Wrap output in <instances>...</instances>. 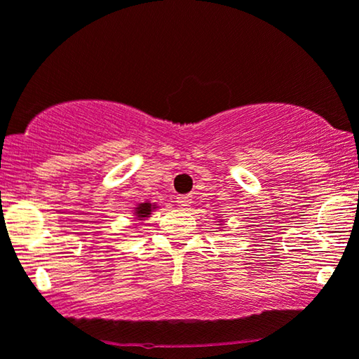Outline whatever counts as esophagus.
Returning <instances> with one entry per match:
<instances>
[{
    "mask_svg": "<svg viewBox=\"0 0 359 359\" xmlns=\"http://www.w3.org/2000/svg\"><path fill=\"white\" fill-rule=\"evenodd\" d=\"M177 205L180 208H189L192 205V195H180V197H177Z\"/></svg>",
    "mask_w": 359,
    "mask_h": 359,
    "instance_id": "esophagus-1",
    "label": "esophagus"
}]
</instances>
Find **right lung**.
I'll return each mask as SVG.
<instances>
[{
  "label": "right lung",
  "mask_w": 359,
  "mask_h": 359,
  "mask_svg": "<svg viewBox=\"0 0 359 359\" xmlns=\"http://www.w3.org/2000/svg\"><path fill=\"white\" fill-rule=\"evenodd\" d=\"M154 208H157L156 205H152V203H149V202H146V203H140L136 207V210H135V215H136V218H140V219H142V218H147L151 215V212Z\"/></svg>",
  "instance_id": "obj_1"
}]
</instances>
